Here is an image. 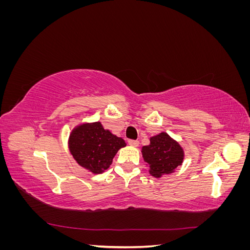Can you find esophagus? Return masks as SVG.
<instances>
[{
    "instance_id": "1",
    "label": "esophagus",
    "mask_w": 250,
    "mask_h": 250,
    "mask_svg": "<svg viewBox=\"0 0 250 250\" xmlns=\"http://www.w3.org/2000/svg\"><path fill=\"white\" fill-rule=\"evenodd\" d=\"M128 144H129V145L132 146V147H138L140 145V142L134 141V140H129V141H128Z\"/></svg>"
}]
</instances>
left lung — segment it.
Wrapping results in <instances>:
<instances>
[{"instance_id":"left-lung-1","label":"left lung","mask_w":250,"mask_h":250,"mask_svg":"<svg viewBox=\"0 0 250 250\" xmlns=\"http://www.w3.org/2000/svg\"><path fill=\"white\" fill-rule=\"evenodd\" d=\"M142 155L150 175L161 178L166 174L175 172V169L183 165L185 150L167 132H161L150 138L149 145L142 148Z\"/></svg>"}]
</instances>
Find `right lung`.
<instances>
[{"mask_svg": "<svg viewBox=\"0 0 250 250\" xmlns=\"http://www.w3.org/2000/svg\"><path fill=\"white\" fill-rule=\"evenodd\" d=\"M67 146L74 160L82 168L93 174H101L110 167L112 158L126 143L108 129H104L101 122H92L74 127Z\"/></svg>", "mask_w": 250, "mask_h": 250, "instance_id": "add662e5", "label": "right lung"}]
</instances>
